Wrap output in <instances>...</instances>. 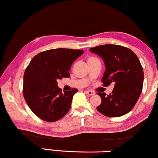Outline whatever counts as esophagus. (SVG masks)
Wrapping results in <instances>:
<instances>
[{"label": "esophagus", "instance_id": "34e87169", "mask_svg": "<svg viewBox=\"0 0 158 158\" xmlns=\"http://www.w3.org/2000/svg\"><path fill=\"white\" fill-rule=\"evenodd\" d=\"M85 93H86L88 95H89V96H93V95H94V94H95V92L94 91H85Z\"/></svg>", "mask_w": 158, "mask_h": 158}]
</instances>
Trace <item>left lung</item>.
<instances>
[{
  "label": "left lung",
  "instance_id": "left-lung-1",
  "mask_svg": "<svg viewBox=\"0 0 158 158\" xmlns=\"http://www.w3.org/2000/svg\"><path fill=\"white\" fill-rule=\"evenodd\" d=\"M104 60L105 72L102 78L104 86L114 83L110 95L98 93L102 103L97 107L107 117H120L131 110L142 93L144 71L139 59L126 47L106 44L90 48Z\"/></svg>",
  "mask_w": 158,
  "mask_h": 158
}]
</instances>
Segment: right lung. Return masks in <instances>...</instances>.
I'll return each mask as SVG.
<instances>
[{"label":"right lung","instance_id":"right-lung-1","mask_svg":"<svg viewBox=\"0 0 158 158\" xmlns=\"http://www.w3.org/2000/svg\"><path fill=\"white\" fill-rule=\"evenodd\" d=\"M83 50L50 49L35 56L24 74L23 95L27 105L39 118L56 121L71 107L73 97L78 90L61 91L57 79L69 77L73 61L83 54Z\"/></svg>","mask_w":158,"mask_h":158}]
</instances>
